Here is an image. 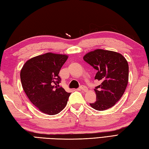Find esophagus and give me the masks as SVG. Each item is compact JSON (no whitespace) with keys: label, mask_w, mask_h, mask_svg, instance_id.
Returning a JSON list of instances; mask_svg holds the SVG:
<instances>
[{"label":"esophagus","mask_w":149,"mask_h":149,"mask_svg":"<svg viewBox=\"0 0 149 149\" xmlns=\"http://www.w3.org/2000/svg\"><path fill=\"white\" fill-rule=\"evenodd\" d=\"M80 89L81 90V91H84V92H87V91H88L87 88L86 86H81L80 87Z\"/></svg>","instance_id":"esophagus-1"}]
</instances>
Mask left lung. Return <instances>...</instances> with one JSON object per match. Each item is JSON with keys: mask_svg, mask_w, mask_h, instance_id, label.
<instances>
[{"mask_svg": "<svg viewBox=\"0 0 149 149\" xmlns=\"http://www.w3.org/2000/svg\"><path fill=\"white\" fill-rule=\"evenodd\" d=\"M83 58L97 70L95 79L102 82L95 89L96 101L90 105L97 111L113 107L128 84L129 64L125 58L115 51L97 49L85 54Z\"/></svg>", "mask_w": 149, "mask_h": 149, "instance_id": "obj_1", "label": "left lung"}]
</instances>
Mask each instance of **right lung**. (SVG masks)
<instances>
[{
    "label": "right lung",
    "instance_id": "add662e5",
    "mask_svg": "<svg viewBox=\"0 0 149 149\" xmlns=\"http://www.w3.org/2000/svg\"><path fill=\"white\" fill-rule=\"evenodd\" d=\"M68 55L47 53L33 57L24 63L20 80L24 92L39 111L54 115L67 105L71 93L59 87L60 69Z\"/></svg>",
    "mask_w": 149,
    "mask_h": 149
}]
</instances>
